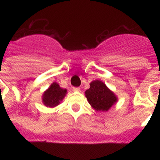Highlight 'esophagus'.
I'll use <instances>...</instances> for the list:
<instances>
[{
  "label": "esophagus",
  "instance_id": "obj_1",
  "mask_svg": "<svg viewBox=\"0 0 160 160\" xmlns=\"http://www.w3.org/2000/svg\"><path fill=\"white\" fill-rule=\"evenodd\" d=\"M73 91H80V88L79 87H73Z\"/></svg>",
  "mask_w": 160,
  "mask_h": 160
}]
</instances>
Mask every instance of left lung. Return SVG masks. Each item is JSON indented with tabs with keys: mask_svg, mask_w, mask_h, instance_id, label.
Masks as SVG:
<instances>
[{
	"mask_svg": "<svg viewBox=\"0 0 160 160\" xmlns=\"http://www.w3.org/2000/svg\"><path fill=\"white\" fill-rule=\"evenodd\" d=\"M85 94L91 107L98 111H107L118 98L110 89L99 80L93 81Z\"/></svg>",
	"mask_w": 160,
	"mask_h": 160,
	"instance_id": "left-lung-1",
	"label": "left lung"
}]
</instances>
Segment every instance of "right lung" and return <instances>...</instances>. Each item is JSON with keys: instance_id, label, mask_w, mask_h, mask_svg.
Masks as SVG:
<instances>
[{"instance_id": "right-lung-1", "label": "right lung", "mask_w": 160, "mask_h": 160, "mask_svg": "<svg viewBox=\"0 0 160 160\" xmlns=\"http://www.w3.org/2000/svg\"><path fill=\"white\" fill-rule=\"evenodd\" d=\"M66 92V89L61 88L57 82H53L42 95L44 105L49 107H56L64 98Z\"/></svg>"}]
</instances>
